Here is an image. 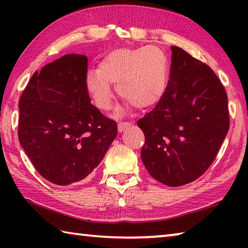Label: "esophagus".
Segmentation results:
<instances>
[{
	"label": "esophagus",
	"instance_id": "1",
	"mask_svg": "<svg viewBox=\"0 0 248 248\" xmlns=\"http://www.w3.org/2000/svg\"><path fill=\"white\" fill-rule=\"evenodd\" d=\"M125 127H127V124H125V123H121V124H118V129L120 130V131H123V130H124Z\"/></svg>",
	"mask_w": 248,
	"mask_h": 248
}]
</instances>
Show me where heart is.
Returning a JSON list of instances; mask_svg holds the SVG:
<instances>
[{"label": "heart", "mask_w": 248, "mask_h": 248, "mask_svg": "<svg viewBox=\"0 0 248 248\" xmlns=\"http://www.w3.org/2000/svg\"><path fill=\"white\" fill-rule=\"evenodd\" d=\"M164 92V77L159 71H154L150 77V83L146 91V104H156Z\"/></svg>", "instance_id": "heart-1"}]
</instances>
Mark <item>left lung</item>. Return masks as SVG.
<instances>
[{"label": "left lung", "mask_w": 248, "mask_h": 248, "mask_svg": "<svg viewBox=\"0 0 248 248\" xmlns=\"http://www.w3.org/2000/svg\"><path fill=\"white\" fill-rule=\"evenodd\" d=\"M86 74V57L65 54L33 73L19 99V143L60 186L89 176L117 136L115 121L91 104Z\"/></svg>", "instance_id": "8db88e82"}]
</instances>
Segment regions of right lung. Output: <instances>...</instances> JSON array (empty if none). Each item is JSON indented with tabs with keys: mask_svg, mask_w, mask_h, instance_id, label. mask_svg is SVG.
Returning <instances> with one entry per match:
<instances>
[{
	"mask_svg": "<svg viewBox=\"0 0 248 248\" xmlns=\"http://www.w3.org/2000/svg\"><path fill=\"white\" fill-rule=\"evenodd\" d=\"M170 79L152 111L138 121L141 157L158 182L178 187L200 177L215 161L230 125L228 95L207 64L171 47Z\"/></svg>",
	"mask_w": 248,
	"mask_h": 248,
	"instance_id": "right-lung-1",
	"label": "right lung"
}]
</instances>
